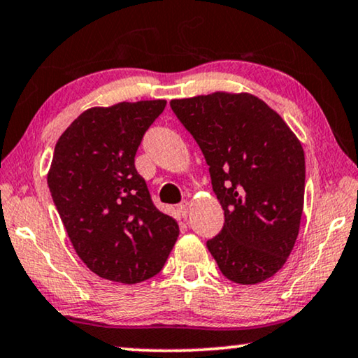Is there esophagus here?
<instances>
[{"mask_svg": "<svg viewBox=\"0 0 358 358\" xmlns=\"http://www.w3.org/2000/svg\"><path fill=\"white\" fill-rule=\"evenodd\" d=\"M176 213H178V216L182 219H187L188 217V201H182L176 206Z\"/></svg>", "mask_w": 358, "mask_h": 358, "instance_id": "obj_1", "label": "esophagus"}]
</instances>
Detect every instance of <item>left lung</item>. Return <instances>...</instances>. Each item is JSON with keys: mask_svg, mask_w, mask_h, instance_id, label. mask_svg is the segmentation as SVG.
I'll return each instance as SVG.
<instances>
[{"mask_svg": "<svg viewBox=\"0 0 358 358\" xmlns=\"http://www.w3.org/2000/svg\"><path fill=\"white\" fill-rule=\"evenodd\" d=\"M209 165L224 226L206 242L227 280L255 285L292 254L304 203V152L282 116L254 94L171 99Z\"/></svg>", "mask_w": 358, "mask_h": 358, "instance_id": "left-lung-1", "label": "left lung"}]
</instances>
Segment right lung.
<instances>
[{
	"instance_id": "obj_1",
	"label": "right lung",
	"mask_w": 358,
	"mask_h": 358,
	"mask_svg": "<svg viewBox=\"0 0 358 358\" xmlns=\"http://www.w3.org/2000/svg\"><path fill=\"white\" fill-rule=\"evenodd\" d=\"M165 99L80 114L60 136L47 183L71 245L93 273L134 285L164 268L178 222L152 203L134 159Z\"/></svg>"
}]
</instances>
